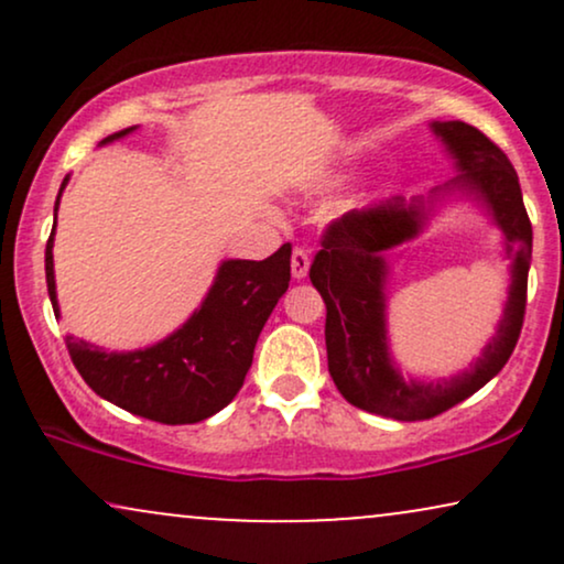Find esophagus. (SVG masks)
<instances>
[{
	"label": "esophagus",
	"mask_w": 564,
	"mask_h": 564,
	"mask_svg": "<svg viewBox=\"0 0 564 564\" xmlns=\"http://www.w3.org/2000/svg\"><path fill=\"white\" fill-rule=\"evenodd\" d=\"M307 270H310V254H307V249H302V246H296L294 254H291V275H294L296 281H302V278H307Z\"/></svg>",
	"instance_id": "1"
}]
</instances>
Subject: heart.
I'll list each match as a JSON object with an SVG mask.
<instances>
[{"instance_id":"1","label":"heart","mask_w":564,"mask_h":564,"mask_svg":"<svg viewBox=\"0 0 564 564\" xmlns=\"http://www.w3.org/2000/svg\"><path fill=\"white\" fill-rule=\"evenodd\" d=\"M341 183V177H332V180H328V185H339Z\"/></svg>"}]
</instances>
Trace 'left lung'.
Instances as JSON below:
<instances>
[{
  "label": "left lung",
  "instance_id": "obj_1",
  "mask_svg": "<svg viewBox=\"0 0 564 564\" xmlns=\"http://www.w3.org/2000/svg\"><path fill=\"white\" fill-rule=\"evenodd\" d=\"M456 164V177L437 193L462 191L488 209L511 257L507 307L496 336L467 371L451 379H403L387 341V260L394 246L411 241L426 223L424 200L394 196L368 209H352L323 232V249L310 264V281L326 302L328 373L347 403L398 422H424L475 394L507 366L520 339L528 302L533 228L522 204L520 180L507 153L477 127L432 121Z\"/></svg>",
  "mask_w": 564,
  "mask_h": 564
}]
</instances>
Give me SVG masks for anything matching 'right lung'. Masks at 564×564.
<instances>
[{
  "label": "right lung",
  "mask_w": 564,
  "mask_h": 564,
  "mask_svg": "<svg viewBox=\"0 0 564 564\" xmlns=\"http://www.w3.org/2000/svg\"><path fill=\"white\" fill-rule=\"evenodd\" d=\"M134 132L121 129L102 140L113 142ZM68 177L63 180L66 187ZM61 193L55 200L61 204ZM55 225L44 249V273L53 310L57 291L53 270ZM291 281V246L283 243L268 260H225L209 294L177 332L159 345L134 352H108L66 336L76 371L108 403L161 424H196L215 416L236 398L251 368L257 339ZM61 318V313H57Z\"/></svg>",
  "instance_id": "1"
}]
</instances>
